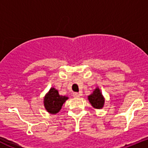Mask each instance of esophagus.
I'll list each match as a JSON object with an SVG mask.
<instances>
[{"label":"esophagus","mask_w":148,"mask_h":148,"mask_svg":"<svg viewBox=\"0 0 148 148\" xmlns=\"http://www.w3.org/2000/svg\"><path fill=\"white\" fill-rule=\"evenodd\" d=\"M81 95H82L81 92H74V93H73V96H74V97H80Z\"/></svg>","instance_id":"34e87169"}]
</instances>
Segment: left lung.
Masks as SVG:
<instances>
[{
	"label": "left lung",
	"instance_id": "1",
	"mask_svg": "<svg viewBox=\"0 0 148 148\" xmlns=\"http://www.w3.org/2000/svg\"><path fill=\"white\" fill-rule=\"evenodd\" d=\"M88 100L91 105L95 109H101L104 107V98L99 88H95L91 95L88 96Z\"/></svg>",
	"mask_w": 148,
	"mask_h": 148
}]
</instances>
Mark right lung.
Wrapping results in <instances>:
<instances>
[{"mask_svg": "<svg viewBox=\"0 0 148 148\" xmlns=\"http://www.w3.org/2000/svg\"><path fill=\"white\" fill-rule=\"evenodd\" d=\"M67 99L68 97L60 95L58 90L54 87H52L44 96V108L48 113L56 114L61 110L63 104Z\"/></svg>", "mask_w": 148, "mask_h": 148, "instance_id": "1", "label": "right lung"}]
</instances>
